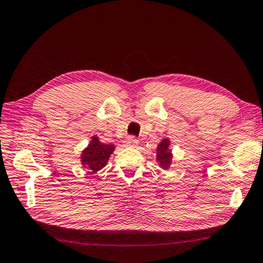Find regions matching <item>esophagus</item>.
Wrapping results in <instances>:
<instances>
[{
	"label": "esophagus",
	"mask_w": 263,
	"mask_h": 263,
	"mask_svg": "<svg viewBox=\"0 0 263 263\" xmlns=\"http://www.w3.org/2000/svg\"><path fill=\"white\" fill-rule=\"evenodd\" d=\"M138 139H136L135 137H127L125 142H124V145L127 146V147H136V146L138 145Z\"/></svg>",
	"instance_id": "34e87169"
}]
</instances>
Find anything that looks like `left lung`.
<instances>
[{"instance_id": "8db88e82", "label": "left lung", "mask_w": 263, "mask_h": 263, "mask_svg": "<svg viewBox=\"0 0 263 263\" xmlns=\"http://www.w3.org/2000/svg\"><path fill=\"white\" fill-rule=\"evenodd\" d=\"M169 146H171V140L168 138H164L157 147V161L159 162L160 167L163 169H168L172 163L173 154Z\"/></svg>"}]
</instances>
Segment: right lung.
<instances>
[{"mask_svg": "<svg viewBox=\"0 0 263 263\" xmlns=\"http://www.w3.org/2000/svg\"><path fill=\"white\" fill-rule=\"evenodd\" d=\"M115 145L103 144L99 140V137L91 138L90 144L82 151L81 163L84 168L96 173L105 167L110 155L114 153Z\"/></svg>", "mask_w": 263, "mask_h": 263, "instance_id": "right-lung-1", "label": "right lung"}]
</instances>
